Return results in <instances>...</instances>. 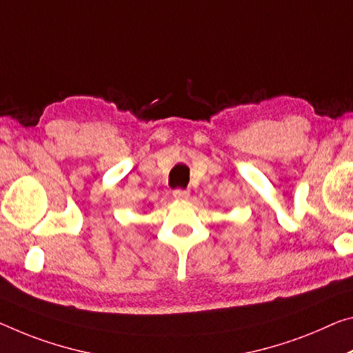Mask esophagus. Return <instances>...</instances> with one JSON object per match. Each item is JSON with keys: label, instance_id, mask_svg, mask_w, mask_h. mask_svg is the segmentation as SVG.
Segmentation results:
<instances>
[{"label": "esophagus", "instance_id": "obj_1", "mask_svg": "<svg viewBox=\"0 0 353 353\" xmlns=\"http://www.w3.org/2000/svg\"><path fill=\"white\" fill-rule=\"evenodd\" d=\"M172 196L177 201H185L190 198V192L188 190H174V192H172Z\"/></svg>", "mask_w": 353, "mask_h": 353}]
</instances>
